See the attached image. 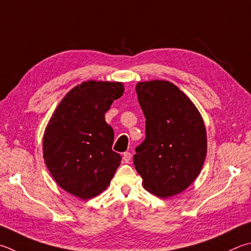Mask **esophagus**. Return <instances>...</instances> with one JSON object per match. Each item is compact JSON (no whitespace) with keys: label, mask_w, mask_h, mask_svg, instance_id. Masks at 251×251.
Here are the masks:
<instances>
[{"label":"esophagus","mask_w":251,"mask_h":251,"mask_svg":"<svg viewBox=\"0 0 251 251\" xmlns=\"http://www.w3.org/2000/svg\"><path fill=\"white\" fill-rule=\"evenodd\" d=\"M123 160H124L126 163H128L131 160V153L127 151L123 153Z\"/></svg>","instance_id":"obj_1"}]
</instances>
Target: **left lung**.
Returning a JSON list of instances; mask_svg holds the SVG:
<instances>
[{
  "instance_id": "left-lung-1",
  "label": "left lung",
  "mask_w": 251,
  "mask_h": 251,
  "mask_svg": "<svg viewBox=\"0 0 251 251\" xmlns=\"http://www.w3.org/2000/svg\"><path fill=\"white\" fill-rule=\"evenodd\" d=\"M136 92L146 117V139L136 148L135 168L148 192L173 197L188 189L202 170L207 152L203 117L169 81L138 82Z\"/></svg>"
}]
</instances>
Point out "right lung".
I'll return each mask as SVG.
<instances>
[{
    "mask_svg": "<svg viewBox=\"0 0 251 251\" xmlns=\"http://www.w3.org/2000/svg\"><path fill=\"white\" fill-rule=\"evenodd\" d=\"M124 90L122 82H82L65 95L45 129L43 153L50 175L81 200L105 191L121 165L105 113Z\"/></svg>",
    "mask_w": 251,
    "mask_h": 251,
    "instance_id": "add662e5",
    "label": "right lung"
}]
</instances>
